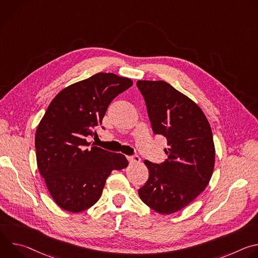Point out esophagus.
I'll return each instance as SVG.
<instances>
[{
  "label": "esophagus",
  "instance_id": "esophagus-1",
  "mask_svg": "<svg viewBox=\"0 0 258 258\" xmlns=\"http://www.w3.org/2000/svg\"><path fill=\"white\" fill-rule=\"evenodd\" d=\"M128 161L131 164H134V163H139L141 161V158L139 155H132V156H128L127 157Z\"/></svg>",
  "mask_w": 258,
  "mask_h": 258
}]
</instances>
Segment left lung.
I'll return each mask as SVG.
<instances>
[{
  "instance_id": "1",
  "label": "left lung",
  "mask_w": 258,
  "mask_h": 258,
  "mask_svg": "<svg viewBox=\"0 0 258 258\" xmlns=\"http://www.w3.org/2000/svg\"><path fill=\"white\" fill-rule=\"evenodd\" d=\"M155 135L167 140V158L145 160L149 178L139 189L142 201L161 214L186 207L211 178L215 150L209 122L202 110L169 84L138 81Z\"/></svg>"
}]
</instances>
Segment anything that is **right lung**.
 <instances>
[{
    "label": "right lung",
    "instance_id": "add662e5",
    "mask_svg": "<svg viewBox=\"0 0 258 258\" xmlns=\"http://www.w3.org/2000/svg\"><path fill=\"white\" fill-rule=\"evenodd\" d=\"M133 86L130 79L100 72L62 90L50 103L35 133L36 162L62 209L81 212L101 197L112 170L128 165L124 155L88 141L97 135L107 108Z\"/></svg>",
    "mask_w": 258,
    "mask_h": 258
}]
</instances>
